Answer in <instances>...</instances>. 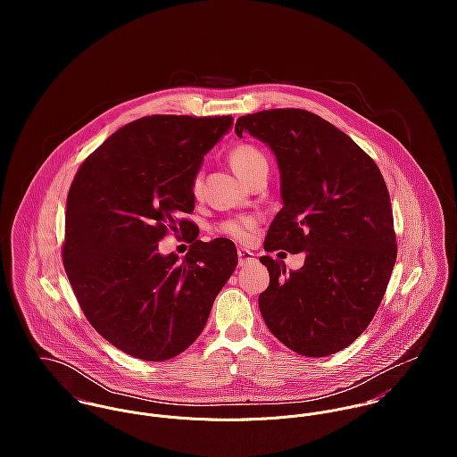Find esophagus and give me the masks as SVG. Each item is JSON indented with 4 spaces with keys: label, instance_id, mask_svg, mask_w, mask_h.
<instances>
[{
    "label": "esophagus",
    "instance_id": "obj_1",
    "mask_svg": "<svg viewBox=\"0 0 457 457\" xmlns=\"http://www.w3.org/2000/svg\"><path fill=\"white\" fill-rule=\"evenodd\" d=\"M237 257H239V262H237L239 267H246V265L257 262L255 253H252L250 250H239V252H237Z\"/></svg>",
    "mask_w": 457,
    "mask_h": 457
}]
</instances>
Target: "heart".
I'll return each instance as SVG.
<instances>
[{
  "mask_svg": "<svg viewBox=\"0 0 457 457\" xmlns=\"http://www.w3.org/2000/svg\"><path fill=\"white\" fill-rule=\"evenodd\" d=\"M228 162L232 165V169L236 170V174L245 179L246 183H250L261 170L267 169L269 170V163L267 158L263 156V153L259 151L257 147L250 145V144H239L236 145L230 154H228ZM202 188V178L200 174H196L192 183V190L194 194H198ZM259 221L252 216H239V218H232L227 220L220 225V232L230 239H234L236 243L246 245L253 239V234L257 230Z\"/></svg>",
  "mask_w": 457,
  "mask_h": 457,
  "instance_id": "b5f03b06",
  "label": "heart"
}]
</instances>
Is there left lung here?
I'll list each match as a JSON object with an SVG mask.
<instances>
[{
  "label": "left lung",
  "instance_id": "8db88e82",
  "mask_svg": "<svg viewBox=\"0 0 457 457\" xmlns=\"http://www.w3.org/2000/svg\"><path fill=\"white\" fill-rule=\"evenodd\" d=\"M236 133L267 144L279 169L283 207L263 250L306 253L297 270L261 257L269 270L263 322L299 355L336 353L373 320L395 263L384 176L346 133L303 109L241 116Z\"/></svg>",
  "mask_w": 457,
  "mask_h": 457
}]
</instances>
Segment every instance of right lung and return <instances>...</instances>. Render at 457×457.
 <instances>
[{
    "label": "right lung",
    "mask_w": 457,
    "mask_h": 457,
    "mask_svg": "<svg viewBox=\"0 0 457 457\" xmlns=\"http://www.w3.org/2000/svg\"><path fill=\"white\" fill-rule=\"evenodd\" d=\"M232 116H145L112 133L77 170L66 196L63 263L100 336L131 357L185 352L237 265L230 239L198 241L194 178ZM169 229L195 232L181 261L157 253Z\"/></svg>",
    "instance_id": "add662e5"
}]
</instances>
